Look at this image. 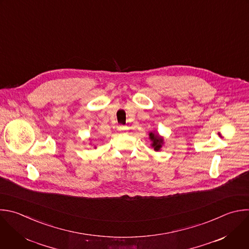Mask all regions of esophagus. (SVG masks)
<instances>
[{"instance_id": "34e87169", "label": "esophagus", "mask_w": 249, "mask_h": 249, "mask_svg": "<svg viewBox=\"0 0 249 249\" xmlns=\"http://www.w3.org/2000/svg\"><path fill=\"white\" fill-rule=\"evenodd\" d=\"M127 129H128V128H127L126 126H120V127H119V130H120V131H127Z\"/></svg>"}]
</instances>
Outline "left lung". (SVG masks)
Wrapping results in <instances>:
<instances>
[{"mask_svg": "<svg viewBox=\"0 0 249 249\" xmlns=\"http://www.w3.org/2000/svg\"><path fill=\"white\" fill-rule=\"evenodd\" d=\"M149 139L151 141V146L154 148V150L155 151L160 150V148L162 147V144H163V141H164L163 138L155 132H150Z\"/></svg>", "mask_w": 249, "mask_h": 249, "instance_id": "1", "label": "left lung"}]
</instances>
